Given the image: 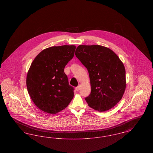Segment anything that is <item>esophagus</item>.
Returning a JSON list of instances; mask_svg holds the SVG:
<instances>
[{
  "label": "esophagus",
  "mask_w": 153,
  "mask_h": 153,
  "mask_svg": "<svg viewBox=\"0 0 153 153\" xmlns=\"http://www.w3.org/2000/svg\"><path fill=\"white\" fill-rule=\"evenodd\" d=\"M80 88H81V85H79L78 87H77L76 88V91H79L80 90Z\"/></svg>",
  "instance_id": "esophagus-1"
}]
</instances>
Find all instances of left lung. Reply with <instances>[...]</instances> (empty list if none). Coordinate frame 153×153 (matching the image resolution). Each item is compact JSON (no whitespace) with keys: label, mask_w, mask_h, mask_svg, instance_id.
I'll return each mask as SVG.
<instances>
[{"label":"left lung","mask_w":153,"mask_h":153,"mask_svg":"<svg viewBox=\"0 0 153 153\" xmlns=\"http://www.w3.org/2000/svg\"><path fill=\"white\" fill-rule=\"evenodd\" d=\"M75 55L87 69L91 92L85 97L88 105L104 112L119 102L126 89L123 64L109 48L100 45H79Z\"/></svg>","instance_id":"left-lung-1"}]
</instances>
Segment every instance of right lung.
Returning <instances> with one entry per match:
<instances>
[{"label":"right lung","mask_w":153,"mask_h":153,"mask_svg":"<svg viewBox=\"0 0 153 153\" xmlns=\"http://www.w3.org/2000/svg\"><path fill=\"white\" fill-rule=\"evenodd\" d=\"M76 46H53L39 53L30 66L26 85L36 107L55 114L68 107L74 96V88L69 84L64 72L66 65L74 54Z\"/></svg>","instance_id":"obj_1"}]
</instances>
